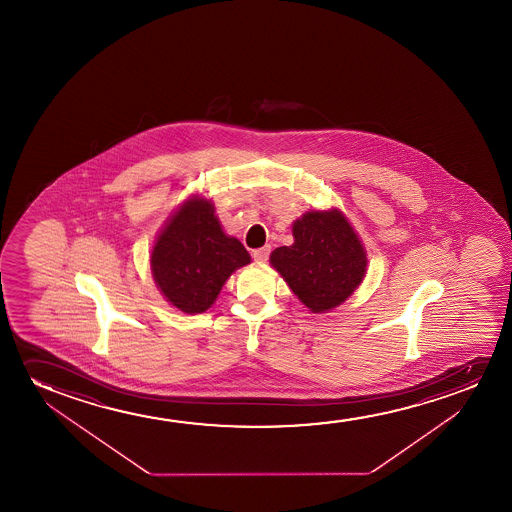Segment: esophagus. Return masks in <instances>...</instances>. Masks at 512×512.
Returning a JSON list of instances; mask_svg holds the SVG:
<instances>
[{"label": "esophagus", "instance_id": "34e87169", "mask_svg": "<svg viewBox=\"0 0 512 512\" xmlns=\"http://www.w3.org/2000/svg\"><path fill=\"white\" fill-rule=\"evenodd\" d=\"M269 253H271V246H262L259 250H253V260L266 262L269 259Z\"/></svg>", "mask_w": 512, "mask_h": 512}]
</instances>
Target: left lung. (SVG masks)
<instances>
[{
	"label": "left lung",
	"instance_id": "8db88e82",
	"mask_svg": "<svg viewBox=\"0 0 512 512\" xmlns=\"http://www.w3.org/2000/svg\"><path fill=\"white\" fill-rule=\"evenodd\" d=\"M294 245L271 253V266L311 313H327L364 280L367 253L339 210H313L292 227Z\"/></svg>",
	"mask_w": 512,
	"mask_h": 512
}]
</instances>
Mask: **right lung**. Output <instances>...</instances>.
Masks as SVG:
<instances>
[{"mask_svg":"<svg viewBox=\"0 0 512 512\" xmlns=\"http://www.w3.org/2000/svg\"><path fill=\"white\" fill-rule=\"evenodd\" d=\"M250 260L245 246L222 231L213 203L192 196L164 225L150 266L166 301L196 315L210 308L229 276Z\"/></svg>","mask_w":512,"mask_h":512,"instance_id":"right-lung-1","label":"right lung"}]
</instances>
